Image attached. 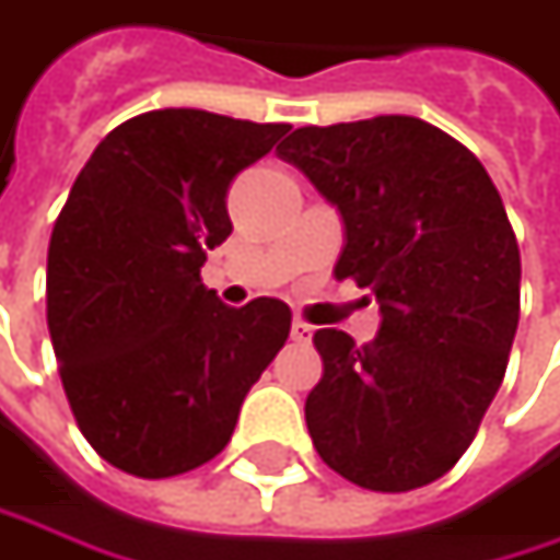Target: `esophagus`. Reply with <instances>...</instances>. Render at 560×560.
Instances as JSON below:
<instances>
[{"label":"esophagus","instance_id":"34e87169","mask_svg":"<svg viewBox=\"0 0 560 560\" xmlns=\"http://www.w3.org/2000/svg\"><path fill=\"white\" fill-rule=\"evenodd\" d=\"M311 336H314V327H311V324L291 320V339H294V342H304V339H311Z\"/></svg>","mask_w":560,"mask_h":560}]
</instances>
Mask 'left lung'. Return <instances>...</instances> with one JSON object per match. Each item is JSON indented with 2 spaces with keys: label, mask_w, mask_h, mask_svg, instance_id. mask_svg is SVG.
Masks as SVG:
<instances>
[{
  "label": "left lung",
  "mask_w": 560,
  "mask_h": 560,
  "mask_svg": "<svg viewBox=\"0 0 560 560\" xmlns=\"http://www.w3.org/2000/svg\"><path fill=\"white\" fill-rule=\"evenodd\" d=\"M342 221L336 279L369 288L382 330H317L304 417L346 481L400 493L442 478L500 390L520 324V246L478 156L410 115L298 128L279 150Z\"/></svg>",
  "instance_id": "1"
}]
</instances>
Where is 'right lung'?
Segmentation results:
<instances>
[{
    "instance_id": "right-lung-1",
    "label": "right lung",
    "mask_w": 560,
    "mask_h": 560,
    "mask_svg": "<svg viewBox=\"0 0 560 560\" xmlns=\"http://www.w3.org/2000/svg\"><path fill=\"white\" fill-rule=\"evenodd\" d=\"M288 125L147 112L89 156L47 249V327L89 445L137 478L211 462L276 359L291 311L230 307L201 284L230 236L228 188Z\"/></svg>"
}]
</instances>
